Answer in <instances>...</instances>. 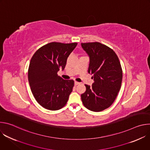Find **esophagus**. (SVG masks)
<instances>
[{"mask_svg":"<svg viewBox=\"0 0 150 150\" xmlns=\"http://www.w3.org/2000/svg\"><path fill=\"white\" fill-rule=\"evenodd\" d=\"M74 83H75V85H78V84H79L80 83V82H77V81H75L74 82Z\"/></svg>","mask_w":150,"mask_h":150,"instance_id":"34e87169","label":"esophagus"}]
</instances>
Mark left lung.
<instances>
[{"label": "left lung", "mask_w": 150, "mask_h": 150, "mask_svg": "<svg viewBox=\"0 0 150 150\" xmlns=\"http://www.w3.org/2000/svg\"><path fill=\"white\" fill-rule=\"evenodd\" d=\"M90 57L88 72L93 75L92 86L85 84L81 94L84 106L93 112H101L115 100L122 81V69L119 58L110 47L98 42L81 43Z\"/></svg>", "instance_id": "1"}]
</instances>
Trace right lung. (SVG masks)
Returning a JSON list of instances; mask_svg holds the SVG:
<instances>
[{
    "mask_svg": "<svg viewBox=\"0 0 150 150\" xmlns=\"http://www.w3.org/2000/svg\"><path fill=\"white\" fill-rule=\"evenodd\" d=\"M76 45V42H50L37 50L31 59L28 72L31 90L36 101L46 109L59 110L68 100L74 81L63 79L57 72L65 69Z\"/></svg>",
    "mask_w": 150,
    "mask_h": 150,
    "instance_id": "1",
    "label": "right lung"
}]
</instances>
